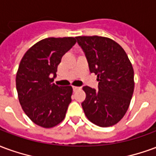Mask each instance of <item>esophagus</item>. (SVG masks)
Masks as SVG:
<instances>
[{
    "label": "esophagus",
    "mask_w": 156,
    "mask_h": 156,
    "mask_svg": "<svg viewBox=\"0 0 156 156\" xmlns=\"http://www.w3.org/2000/svg\"><path fill=\"white\" fill-rule=\"evenodd\" d=\"M80 87H77V86H73V91H77V90H79L80 89Z\"/></svg>",
    "instance_id": "esophagus-1"
}]
</instances>
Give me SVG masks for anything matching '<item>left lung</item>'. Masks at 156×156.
<instances>
[{
    "label": "left lung",
    "instance_id": "8db88e82",
    "mask_svg": "<svg viewBox=\"0 0 156 156\" xmlns=\"http://www.w3.org/2000/svg\"><path fill=\"white\" fill-rule=\"evenodd\" d=\"M89 70L97 75L98 90L83 89L86 98L82 107L86 117L100 127H109L126 114L134 93V69L126 52L112 39L98 36L77 37Z\"/></svg>",
    "mask_w": 156,
    "mask_h": 156
}]
</instances>
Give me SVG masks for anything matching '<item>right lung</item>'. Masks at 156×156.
I'll return each mask as SVG.
<instances>
[{
	"mask_svg": "<svg viewBox=\"0 0 156 156\" xmlns=\"http://www.w3.org/2000/svg\"><path fill=\"white\" fill-rule=\"evenodd\" d=\"M76 41L71 37L42 39L29 48L19 64L16 85L20 105L29 119L41 127H54L66 116L73 88L52 82L62 56Z\"/></svg>",
	"mask_w": 156,
	"mask_h": 156,
	"instance_id": "right-lung-1",
	"label": "right lung"
}]
</instances>
